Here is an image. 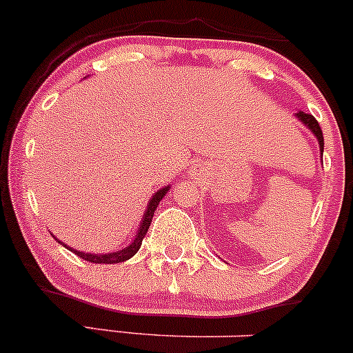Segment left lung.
<instances>
[{
  "mask_svg": "<svg viewBox=\"0 0 353 353\" xmlns=\"http://www.w3.org/2000/svg\"><path fill=\"white\" fill-rule=\"evenodd\" d=\"M296 117L299 121H301L303 124H305L306 128H308L310 131L313 132L314 138L318 139V145H320L321 154H323V145H325V143H323V132H321V128H320V124H318V121L314 119L312 114H306V112H303V111H298Z\"/></svg>",
  "mask_w": 353,
  "mask_h": 353,
  "instance_id": "1",
  "label": "left lung"
}]
</instances>
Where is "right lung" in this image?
<instances>
[{
    "label": "right lung",
    "instance_id": "obj_1",
    "mask_svg": "<svg viewBox=\"0 0 353 353\" xmlns=\"http://www.w3.org/2000/svg\"><path fill=\"white\" fill-rule=\"evenodd\" d=\"M170 190V187H163L161 190L154 192V195L151 196L150 202H148V207L145 210V215H143V221L139 222V227H138V232H136L134 239H132V242L128 248L124 249H119V251H114V252H101V254H96V252H82L79 251V249H74L70 248V245L63 244V242H60L59 239V244H62L63 248H67L69 251H72L74 254H77L79 257H82L84 261H89V263H94V264H117V263H124V261L131 259L132 256H134L136 252L139 251V248H141V242L143 239H145L148 229H150V223L153 221V215H154V210H157V207L160 205L161 199L166 195V192Z\"/></svg>",
    "mask_w": 353,
    "mask_h": 353
}]
</instances>
